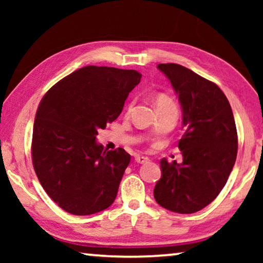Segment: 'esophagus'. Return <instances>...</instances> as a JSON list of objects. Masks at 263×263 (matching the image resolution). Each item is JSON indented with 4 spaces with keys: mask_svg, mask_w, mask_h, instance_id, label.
I'll list each match as a JSON object with an SVG mask.
<instances>
[{
    "mask_svg": "<svg viewBox=\"0 0 263 263\" xmlns=\"http://www.w3.org/2000/svg\"><path fill=\"white\" fill-rule=\"evenodd\" d=\"M149 159L147 157H143V156H136L135 157V161L136 163H139V164H145V163H147V161H148Z\"/></svg>",
    "mask_w": 263,
    "mask_h": 263,
    "instance_id": "esophagus-1",
    "label": "esophagus"
}]
</instances>
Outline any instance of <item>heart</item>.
Returning <instances> with one entry per match:
<instances>
[{
    "mask_svg": "<svg viewBox=\"0 0 263 263\" xmlns=\"http://www.w3.org/2000/svg\"><path fill=\"white\" fill-rule=\"evenodd\" d=\"M156 105H157V107L170 106V105L175 106V103L172 102V99L170 98V97H167L166 95H159L156 99ZM130 107H132V105L128 106V111L130 110Z\"/></svg>",
    "mask_w": 263,
    "mask_h": 263,
    "instance_id": "obj_1",
    "label": "heart"
}]
</instances>
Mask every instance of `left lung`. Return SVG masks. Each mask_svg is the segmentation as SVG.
Instances as JSON below:
<instances>
[{"instance_id": "left-lung-1", "label": "left lung", "mask_w": 263, "mask_h": 263, "mask_svg": "<svg viewBox=\"0 0 263 263\" xmlns=\"http://www.w3.org/2000/svg\"><path fill=\"white\" fill-rule=\"evenodd\" d=\"M157 68L178 97L184 134L178 142L182 163L160 160L154 199L171 212L195 213L219 195L231 174L238 148L235 118L226 96L212 81L181 64Z\"/></svg>"}]
</instances>
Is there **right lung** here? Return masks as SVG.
Masks as SVG:
<instances>
[{"mask_svg": "<svg viewBox=\"0 0 263 263\" xmlns=\"http://www.w3.org/2000/svg\"><path fill=\"white\" fill-rule=\"evenodd\" d=\"M136 70L87 66L53 85L35 114L32 163L46 194L68 213L89 215L116 199L130 154L104 151L99 129L120 116Z\"/></svg>", "mask_w": 263, "mask_h": 263, "instance_id": "obj_1", "label": "right lung"}]
</instances>
